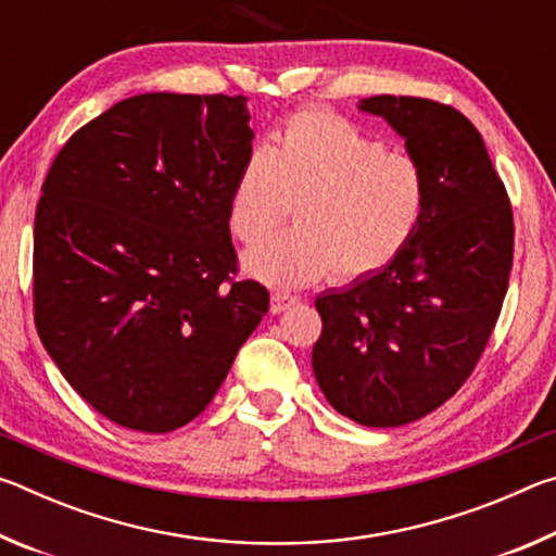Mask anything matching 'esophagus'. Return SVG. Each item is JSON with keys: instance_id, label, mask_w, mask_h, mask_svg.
I'll return each mask as SVG.
<instances>
[{"instance_id": "obj_1", "label": "esophagus", "mask_w": 556, "mask_h": 556, "mask_svg": "<svg viewBox=\"0 0 556 556\" xmlns=\"http://www.w3.org/2000/svg\"><path fill=\"white\" fill-rule=\"evenodd\" d=\"M296 301H299V296H294V294H287V291H275L269 299V312L281 314V312H287L289 306H294Z\"/></svg>"}]
</instances>
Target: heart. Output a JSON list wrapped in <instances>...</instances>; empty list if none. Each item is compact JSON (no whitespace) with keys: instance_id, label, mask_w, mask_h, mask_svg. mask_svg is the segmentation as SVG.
<instances>
[{"instance_id":"obj_1","label":"heart","mask_w":556,"mask_h":556,"mask_svg":"<svg viewBox=\"0 0 556 556\" xmlns=\"http://www.w3.org/2000/svg\"><path fill=\"white\" fill-rule=\"evenodd\" d=\"M427 195L417 159L336 112L301 110L238 168L228 223L240 242H257L294 202L295 228L255 244L244 267L271 287H304L331 269L357 279L390 265L425 218Z\"/></svg>"}]
</instances>
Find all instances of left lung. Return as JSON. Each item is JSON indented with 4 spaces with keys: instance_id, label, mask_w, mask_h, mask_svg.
Segmentation results:
<instances>
[{
    "instance_id": "left-lung-1",
    "label": "left lung",
    "mask_w": 556,
    "mask_h": 556,
    "mask_svg": "<svg viewBox=\"0 0 556 556\" xmlns=\"http://www.w3.org/2000/svg\"><path fill=\"white\" fill-rule=\"evenodd\" d=\"M427 176V211L397 257L316 296L312 365L326 400L363 427H402L441 407L473 372L513 267V208L481 131L451 105L375 96Z\"/></svg>"
}]
</instances>
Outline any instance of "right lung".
Instances as JSON below:
<instances>
[{"instance_id":"add662e5","label":"right lung","mask_w":556,"mask_h":556,"mask_svg":"<svg viewBox=\"0 0 556 556\" xmlns=\"http://www.w3.org/2000/svg\"><path fill=\"white\" fill-rule=\"evenodd\" d=\"M244 96L147 92L63 144L34 223V321L71 388L119 427L199 417L269 308L238 281L228 199Z\"/></svg>"}]
</instances>
